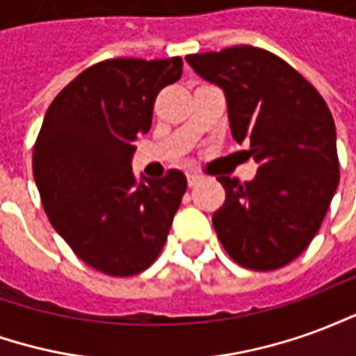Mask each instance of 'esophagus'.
Masks as SVG:
<instances>
[{
    "label": "esophagus",
    "mask_w": 356,
    "mask_h": 356,
    "mask_svg": "<svg viewBox=\"0 0 356 356\" xmlns=\"http://www.w3.org/2000/svg\"><path fill=\"white\" fill-rule=\"evenodd\" d=\"M200 181L202 175H198V173H186V183H188V186H196Z\"/></svg>",
    "instance_id": "esophagus-1"
}]
</instances>
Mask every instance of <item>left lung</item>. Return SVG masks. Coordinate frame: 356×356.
Returning <instances> with one entry per match:
<instances>
[{"label":"left lung","instance_id":"1","mask_svg":"<svg viewBox=\"0 0 356 356\" xmlns=\"http://www.w3.org/2000/svg\"><path fill=\"white\" fill-rule=\"evenodd\" d=\"M225 91L232 137L259 163L254 181L223 175L225 204L213 229L231 259L275 270L305 252L339 183L336 125L322 95L284 58L236 45L186 55Z\"/></svg>","mask_w":356,"mask_h":356}]
</instances>
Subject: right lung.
<instances>
[{
  "label": "right lung",
  "instance_id": "add662e5",
  "mask_svg": "<svg viewBox=\"0 0 356 356\" xmlns=\"http://www.w3.org/2000/svg\"><path fill=\"white\" fill-rule=\"evenodd\" d=\"M183 74V58H106L51 102L32 170L45 213L81 261L133 276L158 259L186 191L183 171L137 185L135 140L150 129L158 93Z\"/></svg>",
  "mask_w": 356,
  "mask_h": 356
}]
</instances>
